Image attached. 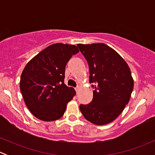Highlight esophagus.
Returning a JSON list of instances; mask_svg holds the SVG:
<instances>
[{"label": "esophagus", "mask_w": 155, "mask_h": 155, "mask_svg": "<svg viewBox=\"0 0 155 155\" xmlns=\"http://www.w3.org/2000/svg\"><path fill=\"white\" fill-rule=\"evenodd\" d=\"M79 88H80V87H79V86H77V87H76V88H75V90H76V93H78V92H79Z\"/></svg>", "instance_id": "obj_1"}]
</instances>
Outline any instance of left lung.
<instances>
[{
    "mask_svg": "<svg viewBox=\"0 0 155 155\" xmlns=\"http://www.w3.org/2000/svg\"><path fill=\"white\" fill-rule=\"evenodd\" d=\"M89 67L93 100L80 104L79 109L87 121L104 125L115 119L124 110L134 89V79L125 61L104 43L78 44Z\"/></svg>",
    "mask_w": 155,
    "mask_h": 155,
    "instance_id": "1",
    "label": "left lung"
}]
</instances>
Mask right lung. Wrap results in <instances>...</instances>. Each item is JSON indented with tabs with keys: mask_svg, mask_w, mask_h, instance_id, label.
I'll return each mask as SVG.
<instances>
[{
	"mask_svg": "<svg viewBox=\"0 0 155 155\" xmlns=\"http://www.w3.org/2000/svg\"><path fill=\"white\" fill-rule=\"evenodd\" d=\"M79 52L74 45L55 43L48 46L26 64L20 90L30 112L39 119L51 121L63 116L76 91L64 84L65 67Z\"/></svg>",
	"mask_w": 155,
	"mask_h": 155,
	"instance_id": "right-lung-1",
	"label": "right lung"
}]
</instances>
